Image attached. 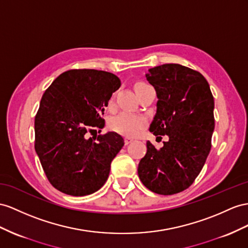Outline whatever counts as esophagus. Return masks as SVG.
Returning a JSON list of instances; mask_svg holds the SVG:
<instances>
[{"mask_svg":"<svg viewBox=\"0 0 248 248\" xmlns=\"http://www.w3.org/2000/svg\"><path fill=\"white\" fill-rule=\"evenodd\" d=\"M133 141L132 138H124V144H129Z\"/></svg>","mask_w":248,"mask_h":248,"instance_id":"34e87169","label":"esophagus"}]
</instances>
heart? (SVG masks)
I'll list each match as a JSON object with an SVG mask.
<instances>
[{"label":"heart","instance_id":"1","mask_svg":"<svg viewBox=\"0 0 248 248\" xmlns=\"http://www.w3.org/2000/svg\"><path fill=\"white\" fill-rule=\"evenodd\" d=\"M147 84H144V82H138L135 86V90ZM113 104L114 95L110 100L109 106L111 107L113 106ZM145 124H147V122H145V119L141 116L134 115V114L129 112H122L117 114V115L111 117L109 123H108V125H109L110 130L118 133V134H122L124 136H135L144 128Z\"/></svg>","mask_w":248,"mask_h":248}]
</instances>
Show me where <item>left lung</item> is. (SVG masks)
I'll use <instances>...</instances> for the list:
<instances>
[{"instance_id": "left-lung-1", "label": "left lung", "mask_w": 248, "mask_h": 248, "mask_svg": "<svg viewBox=\"0 0 248 248\" xmlns=\"http://www.w3.org/2000/svg\"><path fill=\"white\" fill-rule=\"evenodd\" d=\"M145 78L158 97L150 131L169 140L160 150L147 142L138 176L152 192L174 195L193 185L211 151L214 97L204 76L179 63L151 68Z\"/></svg>"}]
</instances>
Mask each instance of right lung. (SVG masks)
<instances>
[{"label":"right lung","mask_w":248,"mask_h":248,"mask_svg":"<svg viewBox=\"0 0 248 248\" xmlns=\"http://www.w3.org/2000/svg\"><path fill=\"white\" fill-rule=\"evenodd\" d=\"M120 87L115 74L94 69L62 73L43 94L34 119V149L49 182L60 192L86 196L109 177L124 147L115 132L87 137L105 125V108Z\"/></svg>","instance_id":"1"}]
</instances>
